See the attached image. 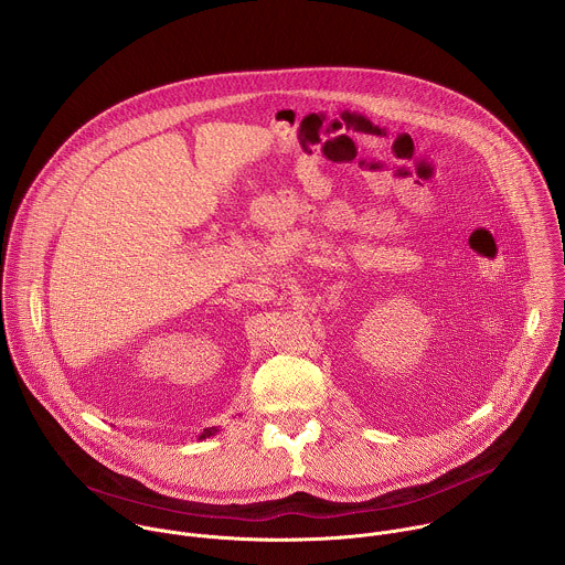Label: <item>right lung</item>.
Wrapping results in <instances>:
<instances>
[{
	"label": "right lung",
	"mask_w": 565,
	"mask_h": 565,
	"mask_svg": "<svg viewBox=\"0 0 565 565\" xmlns=\"http://www.w3.org/2000/svg\"><path fill=\"white\" fill-rule=\"evenodd\" d=\"M218 431V427H207V429H203L201 434H199V440H203V438H210V436H214Z\"/></svg>",
	"instance_id": "add662e5"
}]
</instances>
